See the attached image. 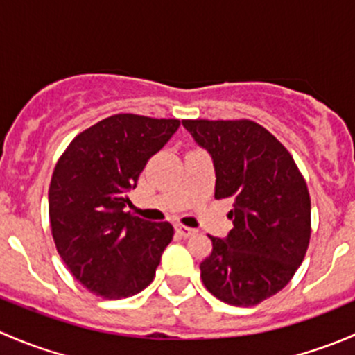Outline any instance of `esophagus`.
I'll return each instance as SVG.
<instances>
[{
    "label": "esophagus",
    "mask_w": 355,
    "mask_h": 355,
    "mask_svg": "<svg viewBox=\"0 0 355 355\" xmlns=\"http://www.w3.org/2000/svg\"><path fill=\"white\" fill-rule=\"evenodd\" d=\"M175 230H177V234L182 235V237H191V235L196 234L194 228L184 227V225H177V227H175Z\"/></svg>",
    "instance_id": "obj_1"
}]
</instances>
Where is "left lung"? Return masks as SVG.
I'll list each match as a JSON object with an SVG mask.
<instances>
[{
    "instance_id": "obj_1",
    "label": "left lung",
    "mask_w": 355,
    "mask_h": 355,
    "mask_svg": "<svg viewBox=\"0 0 355 355\" xmlns=\"http://www.w3.org/2000/svg\"><path fill=\"white\" fill-rule=\"evenodd\" d=\"M213 157L214 198L234 199L227 239L211 237L200 263L204 287L230 306L249 307L280 292L311 239V198L285 146L252 120H182Z\"/></svg>"
}]
</instances>
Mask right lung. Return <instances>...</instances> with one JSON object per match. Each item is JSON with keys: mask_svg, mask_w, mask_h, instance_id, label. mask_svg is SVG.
<instances>
[{"mask_svg": "<svg viewBox=\"0 0 355 355\" xmlns=\"http://www.w3.org/2000/svg\"><path fill=\"white\" fill-rule=\"evenodd\" d=\"M180 120L120 113L68 144L49 184L56 250L75 280L103 299H125L153 282L173 227L134 216L128 191Z\"/></svg>", "mask_w": 355, "mask_h": 355, "instance_id": "obj_1", "label": "right lung"}]
</instances>
